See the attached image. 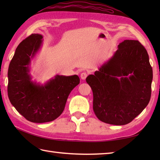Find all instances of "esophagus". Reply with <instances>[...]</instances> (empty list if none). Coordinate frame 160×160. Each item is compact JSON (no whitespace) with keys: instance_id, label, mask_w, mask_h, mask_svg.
<instances>
[{"instance_id":"34e87169","label":"esophagus","mask_w":160,"mask_h":160,"mask_svg":"<svg viewBox=\"0 0 160 160\" xmlns=\"http://www.w3.org/2000/svg\"><path fill=\"white\" fill-rule=\"evenodd\" d=\"M87 77V73L86 72H83L80 74V78L82 80H85Z\"/></svg>"}]
</instances>
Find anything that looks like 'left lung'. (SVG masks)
<instances>
[{
    "label": "left lung",
    "instance_id": "obj_1",
    "mask_svg": "<svg viewBox=\"0 0 160 160\" xmlns=\"http://www.w3.org/2000/svg\"><path fill=\"white\" fill-rule=\"evenodd\" d=\"M152 80L147 49L138 40H124L113 56L86 78L97 118L110 124H128L150 101Z\"/></svg>",
    "mask_w": 160,
    "mask_h": 160
}]
</instances>
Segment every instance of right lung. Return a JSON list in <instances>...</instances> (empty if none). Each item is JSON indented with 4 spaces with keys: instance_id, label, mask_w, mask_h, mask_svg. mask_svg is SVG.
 <instances>
[{
    "instance_id": "right-lung-1",
    "label": "right lung",
    "mask_w": 160,
    "mask_h": 160,
    "mask_svg": "<svg viewBox=\"0 0 160 160\" xmlns=\"http://www.w3.org/2000/svg\"><path fill=\"white\" fill-rule=\"evenodd\" d=\"M42 36L32 33L17 47L8 69L10 102L26 120L44 123L56 120L63 112L71 91L80 83L77 75H56L44 85L32 81L29 64L40 48Z\"/></svg>"
}]
</instances>
